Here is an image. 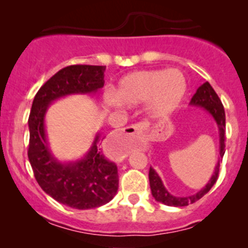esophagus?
Segmentation results:
<instances>
[{
	"label": "esophagus",
	"instance_id": "esophagus-1",
	"mask_svg": "<svg viewBox=\"0 0 248 248\" xmlns=\"http://www.w3.org/2000/svg\"><path fill=\"white\" fill-rule=\"evenodd\" d=\"M147 124L145 122H140V124H133V126H128L124 127V132H128V133H138V132H144L147 129Z\"/></svg>",
	"mask_w": 248,
	"mask_h": 248
}]
</instances>
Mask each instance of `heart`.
Returning <instances> with one entry per match:
<instances>
[{
	"instance_id": "heart-1",
	"label": "heart",
	"mask_w": 248,
	"mask_h": 248,
	"mask_svg": "<svg viewBox=\"0 0 248 248\" xmlns=\"http://www.w3.org/2000/svg\"><path fill=\"white\" fill-rule=\"evenodd\" d=\"M187 82L179 69H147L126 74L119 80L115 92L104 94L109 108L136 107L146 102L152 117H162L176 108L186 94Z\"/></svg>"
}]
</instances>
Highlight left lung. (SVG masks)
<instances>
[{"instance_id": "1", "label": "left lung", "mask_w": 248, "mask_h": 248, "mask_svg": "<svg viewBox=\"0 0 248 248\" xmlns=\"http://www.w3.org/2000/svg\"><path fill=\"white\" fill-rule=\"evenodd\" d=\"M191 106L194 107H202L206 110L207 112L211 114L216 121L217 126H218L219 131V157H223L224 152H226V144H224V134H226V114H224L223 104H222L221 99L217 96L215 90L212 89L211 85L209 82H204L202 86L198 87L197 92L191 99ZM219 174V159L217 163L216 168H215L214 175L211 176L210 181L207 182L206 186L202 188L201 191L197 192L196 194H192L188 197H175L171 196L167 188L164 187L163 182H162L161 177L158 176L154 168L150 167L149 171V180H150V187H151V193L154 198L157 202H162V204L169 205V206H186L188 204H193L197 201L204 197L207 192L211 189V187L216 184L217 179H218Z\"/></svg>"}]
</instances>
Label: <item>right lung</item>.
<instances>
[{
    "label": "right lung",
    "mask_w": 248,
    "mask_h": 248,
    "mask_svg": "<svg viewBox=\"0 0 248 248\" xmlns=\"http://www.w3.org/2000/svg\"><path fill=\"white\" fill-rule=\"evenodd\" d=\"M104 71L106 66L90 64L62 68L38 90L29 116L27 155L37 182L56 202L79 210L99 207L114 198L119 188L117 167L99 149V134L84 158L57 161L47 145L44 117L49 104L61 97L96 93L104 86Z\"/></svg>",
    "instance_id": "obj_1"
}]
</instances>
